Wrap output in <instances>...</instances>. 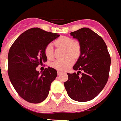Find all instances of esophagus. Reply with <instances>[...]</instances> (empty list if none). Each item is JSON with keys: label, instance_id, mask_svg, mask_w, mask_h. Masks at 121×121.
<instances>
[{"label": "esophagus", "instance_id": "34e87169", "mask_svg": "<svg viewBox=\"0 0 121 121\" xmlns=\"http://www.w3.org/2000/svg\"><path fill=\"white\" fill-rule=\"evenodd\" d=\"M57 73H58V75H61V74L63 73L61 72H60V71H58V72H57Z\"/></svg>", "mask_w": 121, "mask_h": 121}]
</instances>
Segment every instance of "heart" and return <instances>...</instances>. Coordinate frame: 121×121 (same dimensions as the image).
I'll use <instances>...</instances> for the list:
<instances>
[{
  "instance_id": "1",
  "label": "heart",
  "mask_w": 121,
  "mask_h": 121,
  "mask_svg": "<svg viewBox=\"0 0 121 121\" xmlns=\"http://www.w3.org/2000/svg\"><path fill=\"white\" fill-rule=\"evenodd\" d=\"M55 44L57 47L66 48V55L69 57L64 60H56L52 62V66L58 70H66L74 63V58H74H77L81 52L79 43L76 41H73V39L69 37L61 36L55 42ZM45 54L48 59L51 60L54 58V50L51 43L48 44L46 46Z\"/></svg>"
}]
</instances>
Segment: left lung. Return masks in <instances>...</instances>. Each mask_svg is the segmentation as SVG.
<instances>
[{
    "mask_svg": "<svg viewBox=\"0 0 121 121\" xmlns=\"http://www.w3.org/2000/svg\"><path fill=\"white\" fill-rule=\"evenodd\" d=\"M70 35L79 42L81 55L73 67L78 72L67 73L68 80L64 82V86L73 100L90 101L97 96L108 82L110 54L102 38L88 28H82Z\"/></svg>",
    "mask_w": 121,
    "mask_h": 121,
    "instance_id": "1",
    "label": "left lung"
}]
</instances>
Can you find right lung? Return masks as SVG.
<instances>
[{
    "label": "right lung",
    "instance_id": "1",
    "mask_svg": "<svg viewBox=\"0 0 121 121\" xmlns=\"http://www.w3.org/2000/svg\"><path fill=\"white\" fill-rule=\"evenodd\" d=\"M59 36L32 28L20 35L10 48L9 78L19 95L28 102L39 103L48 97L51 84L57 76V70L48 67L40 73L36 68L47 61L45 47Z\"/></svg>",
    "mask_w": 121,
    "mask_h": 121
}]
</instances>
